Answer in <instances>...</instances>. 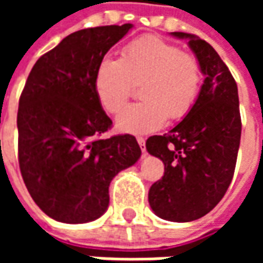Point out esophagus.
<instances>
[{
	"label": "esophagus",
	"mask_w": 263,
	"mask_h": 263,
	"mask_svg": "<svg viewBox=\"0 0 263 263\" xmlns=\"http://www.w3.org/2000/svg\"><path fill=\"white\" fill-rule=\"evenodd\" d=\"M137 141H138V143H139V146H141V151H142L143 154H145V152H146V146H145V138L138 137Z\"/></svg>",
	"instance_id": "esophagus-1"
}]
</instances>
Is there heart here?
Instances as JSON below:
<instances>
[{"label": "heart", "instance_id": "obj_1", "mask_svg": "<svg viewBox=\"0 0 263 263\" xmlns=\"http://www.w3.org/2000/svg\"><path fill=\"white\" fill-rule=\"evenodd\" d=\"M139 103L117 117L122 132L142 135L159 129L169 120H180L197 98L201 69L193 54L160 37L145 36L128 43L120 59L104 58L94 76V90L105 111L117 114L139 84Z\"/></svg>", "mask_w": 263, "mask_h": 263}]
</instances>
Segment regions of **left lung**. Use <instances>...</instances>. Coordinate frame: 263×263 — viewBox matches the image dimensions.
<instances>
[{"label":"left lung","instance_id":"left-lung-1","mask_svg":"<svg viewBox=\"0 0 263 263\" xmlns=\"http://www.w3.org/2000/svg\"><path fill=\"white\" fill-rule=\"evenodd\" d=\"M187 39L204 76L192 109L165 135L146 141V151L165 165L163 177L149 189V204L160 218L189 222L210 213L234 176L241 141L238 87L214 48L192 33Z\"/></svg>","mask_w":263,"mask_h":263}]
</instances>
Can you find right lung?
Here are the masks:
<instances>
[{
    "label": "right lung",
    "mask_w": 263,
    "mask_h": 263,
    "mask_svg": "<svg viewBox=\"0 0 263 263\" xmlns=\"http://www.w3.org/2000/svg\"><path fill=\"white\" fill-rule=\"evenodd\" d=\"M132 24L73 32L39 58L18 108V160L22 179L43 213L60 222L83 224L107 211L108 187L135 165L141 148L132 135L101 139L112 121L94 90L105 53Z\"/></svg>",
    "instance_id": "add662e5"
}]
</instances>
